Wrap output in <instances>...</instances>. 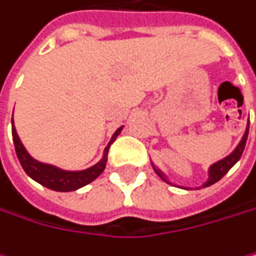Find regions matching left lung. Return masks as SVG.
Listing matches in <instances>:
<instances>
[{"instance_id": "left-lung-1", "label": "left lung", "mask_w": 256, "mask_h": 256, "mask_svg": "<svg viewBox=\"0 0 256 256\" xmlns=\"http://www.w3.org/2000/svg\"><path fill=\"white\" fill-rule=\"evenodd\" d=\"M248 134H249V126H248V129H246V134H244V136H243V140H242V142L236 146V148L228 156V158H224V159H222V160H218V162H216L214 166L210 168V180L204 185V188L205 186H210V185H212V184H216V182H218L234 166H235V162L238 160L240 158H242V154H243V150H244V146H246V141H248ZM154 172L158 173V176L159 178H162L164 180L167 182V179L164 178V174H162V172L160 170H158V168H154Z\"/></svg>"}]
</instances>
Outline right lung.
I'll return each instance as SVG.
<instances>
[{"instance_id": "add662e5", "label": "right lung", "mask_w": 256, "mask_h": 256, "mask_svg": "<svg viewBox=\"0 0 256 256\" xmlns=\"http://www.w3.org/2000/svg\"><path fill=\"white\" fill-rule=\"evenodd\" d=\"M122 127L115 132V135L112 136L109 146L104 150V158L97 164V166L90 167L84 172H65V170H59L52 166H48V164H40L38 160H34L24 148L22 142L20 141V136L16 134V129L13 126V120H12V136H13V144H14V150H16V156L20 159L21 166L24 168V172L34 179L36 182H39L40 185L54 190V191H74L77 188H82L84 185H88L89 182H92L94 179H97L104 167H106V162H108V152L110 144L115 141V138L120 135Z\"/></svg>"}]
</instances>
